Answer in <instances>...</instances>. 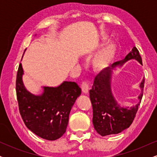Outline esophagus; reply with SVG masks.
<instances>
[{"instance_id":"1","label":"esophagus","mask_w":157,"mask_h":157,"mask_svg":"<svg viewBox=\"0 0 157 157\" xmlns=\"http://www.w3.org/2000/svg\"><path fill=\"white\" fill-rule=\"evenodd\" d=\"M81 89H82V91L84 94H87L89 91V86L87 82H82V85H81Z\"/></svg>"}]
</instances>
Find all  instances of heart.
<instances>
[{"label": "heart", "mask_w": 157, "mask_h": 157, "mask_svg": "<svg viewBox=\"0 0 157 157\" xmlns=\"http://www.w3.org/2000/svg\"><path fill=\"white\" fill-rule=\"evenodd\" d=\"M117 53V46L113 43L106 45L97 52L92 60V65L95 69L102 71L111 64Z\"/></svg>", "instance_id": "obj_1"}]
</instances>
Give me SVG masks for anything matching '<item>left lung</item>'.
I'll return each mask as SVG.
<instances>
[{
    "label": "left lung",
    "mask_w": 157,
    "mask_h": 157,
    "mask_svg": "<svg viewBox=\"0 0 157 157\" xmlns=\"http://www.w3.org/2000/svg\"><path fill=\"white\" fill-rule=\"evenodd\" d=\"M137 60L142 65V57L135 46L124 60L114 63L102 70L95 77L92 89L89 91L93 108V124L95 130L101 136L117 134L128 128L134 121L143 95V79L140 83L142 92L139 95V102L132 107H121L115 100L111 90V79L113 70L123 66L127 61Z\"/></svg>",
    "instance_id": "8db88e82"
}]
</instances>
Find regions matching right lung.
<instances>
[{"instance_id": "add662e5", "label": "right lung", "mask_w": 157, "mask_h": 157, "mask_svg": "<svg viewBox=\"0 0 157 157\" xmlns=\"http://www.w3.org/2000/svg\"><path fill=\"white\" fill-rule=\"evenodd\" d=\"M20 63L16 79L19 111L25 125L40 137L56 140L66 132L68 117L81 89L75 82L64 81L57 87H44L40 95L30 93L23 85Z\"/></svg>"}]
</instances>
